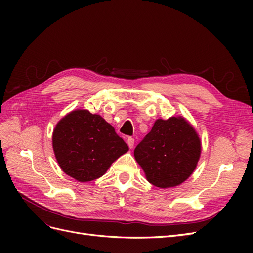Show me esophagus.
I'll use <instances>...</instances> for the list:
<instances>
[{
  "label": "esophagus",
  "mask_w": 253,
  "mask_h": 253,
  "mask_svg": "<svg viewBox=\"0 0 253 253\" xmlns=\"http://www.w3.org/2000/svg\"><path fill=\"white\" fill-rule=\"evenodd\" d=\"M126 142H127V145H128V148H129V149H133V148H134V142H135V139H134V138H132V137H128L127 140H126Z\"/></svg>",
  "instance_id": "1"
}]
</instances>
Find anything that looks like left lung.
<instances>
[{"mask_svg":"<svg viewBox=\"0 0 253 253\" xmlns=\"http://www.w3.org/2000/svg\"><path fill=\"white\" fill-rule=\"evenodd\" d=\"M202 145L194 127L182 117L157 119L135 148L145 177L158 188L180 185L195 170Z\"/></svg>","mask_w":253,"mask_h":253,"instance_id":"8db88e82","label":"left lung"}]
</instances>
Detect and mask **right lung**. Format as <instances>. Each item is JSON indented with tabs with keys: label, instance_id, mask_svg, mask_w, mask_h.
I'll return each instance as SVG.
<instances>
[{
	"label": "right lung",
	"instance_id": "obj_1",
	"mask_svg": "<svg viewBox=\"0 0 253 253\" xmlns=\"http://www.w3.org/2000/svg\"><path fill=\"white\" fill-rule=\"evenodd\" d=\"M52 148L61 169L81 182L101 177L128 151L110 124L86 110L73 111L58 122L52 133Z\"/></svg>",
	"mask_w": 253,
	"mask_h": 253
}]
</instances>
